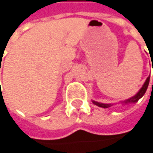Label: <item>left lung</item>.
Masks as SVG:
<instances>
[{"label": "left lung", "mask_w": 153, "mask_h": 153, "mask_svg": "<svg viewBox=\"0 0 153 153\" xmlns=\"http://www.w3.org/2000/svg\"><path fill=\"white\" fill-rule=\"evenodd\" d=\"M152 68H153V64H152ZM149 82H150V77H148L144 82V84L143 85V87L140 88V90L134 95L132 96L131 98H130V99L128 100H125L123 102H122L123 104H129V103H134V102H137L141 97H143L144 95V93L146 92L147 91V88L149 86ZM152 87H153V82H152ZM93 104L99 106V107H102V108H109L111 106H112L113 104H105V103H101V102H95V101H92Z\"/></svg>", "instance_id": "1"}]
</instances>
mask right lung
<instances>
[{
  "mask_svg": "<svg viewBox=\"0 0 153 153\" xmlns=\"http://www.w3.org/2000/svg\"><path fill=\"white\" fill-rule=\"evenodd\" d=\"M0 67H1V64H0ZM0 71H1V70H0Z\"/></svg>",
  "mask_w": 153,
  "mask_h": 153,
  "instance_id": "add662e5",
  "label": "right lung"
}]
</instances>
